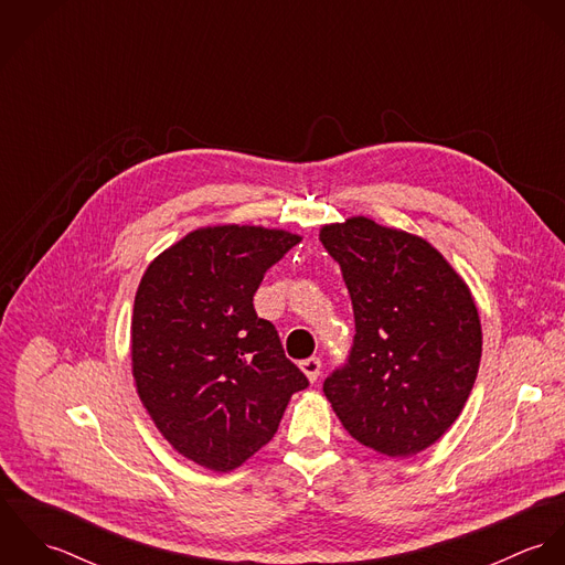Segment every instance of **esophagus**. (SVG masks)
I'll list each match as a JSON object with an SVG mask.
<instances>
[{
    "instance_id": "34e87169",
    "label": "esophagus",
    "mask_w": 565,
    "mask_h": 565,
    "mask_svg": "<svg viewBox=\"0 0 565 565\" xmlns=\"http://www.w3.org/2000/svg\"><path fill=\"white\" fill-rule=\"evenodd\" d=\"M300 370L307 374V379L313 383V381H318L320 379V372H322V361H320V356H309V359H305L302 363H300Z\"/></svg>"
}]
</instances>
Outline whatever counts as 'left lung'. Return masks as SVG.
I'll return each instance as SVG.
<instances>
[{
  "mask_svg": "<svg viewBox=\"0 0 565 565\" xmlns=\"http://www.w3.org/2000/svg\"><path fill=\"white\" fill-rule=\"evenodd\" d=\"M320 242L354 309L350 354L323 394L359 444L417 455L452 426L475 387L483 332L472 294L430 243L367 217L323 226Z\"/></svg>",
  "mask_w": 565,
  "mask_h": 565,
  "instance_id": "1",
  "label": "left lung"
}]
</instances>
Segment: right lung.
Returning <instances> with one entry per match:
<instances>
[{
  "instance_id": "right-lung-1",
  "label": "right lung",
  "mask_w": 565,
  "mask_h": 565,
  "mask_svg": "<svg viewBox=\"0 0 565 565\" xmlns=\"http://www.w3.org/2000/svg\"><path fill=\"white\" fill-rule=\"evenodd\" d=\"M298 243L256 226L200 228L141 278L132 313L139 398L162 437L209 470L239 468L309 387L252 302L265 271Z\"/></svg>"
}]
</instances>
